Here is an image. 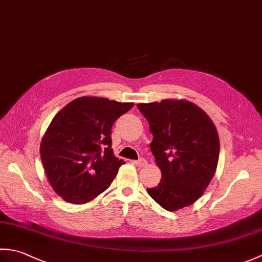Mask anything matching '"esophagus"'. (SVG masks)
<instances>
[{
  "mask_svg": "<svg viewBox=\"0 0 262 262\" xmlns=\"http://www.w3.org/2000/svg\"><path fill=\"white\" fill-rule=\"evenodd\" d=\"M133 163H134L137 166H143V165L146 164V161L144 160V159H140V160H137V161H134V162H133Z\"/></svg>",
  "mask_w": 262,
  "mask_h": 262,
  "instance_id": "esophagus-1",
  "label": "esophagus"
}]
</instances>
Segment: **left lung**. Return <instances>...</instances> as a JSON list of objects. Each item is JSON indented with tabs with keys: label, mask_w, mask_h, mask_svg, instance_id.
<instances>
[{
	"label": "left lung",
	"mask_w": 262,
	"mask_h": 262,
	"mask_svg": "<svg viewBox=\"0 0 262 262\" xmlns=\"http://www.w3.org/2000/svg\"><path fill=\"white\" fill-rule=\"evenodd\" d=\"M147 119L153 141L149 144L161 170L158 186L147 193L161 207L174 211L203 196L219 163L220 138L205 111L188 100L164 99L138 103Z\"/></svg>",
	"instance_id": "8db88e82"
}]
</instances>
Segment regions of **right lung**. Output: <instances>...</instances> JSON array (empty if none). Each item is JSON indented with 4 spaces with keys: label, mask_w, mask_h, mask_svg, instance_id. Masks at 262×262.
Instances as JSON below:
<instances>
[{
    "label": "right lung",
    "mask_w": 262,
    "mask_h": 262,
    "mask_svg": "<svg viewBox=\"0 0 262 262\" xmlns=\"http://www.w3.org/2000/svg\"><path fill=\"white\" fill-rule=\"evenodd\" d=\"M133 102L81 97L54 117L40 144L52 188L65 202L85 204L108 189L121 164L111 148V127Z\"/></svg>",
    "instance_id": "add662e5"
}]
</instances>
